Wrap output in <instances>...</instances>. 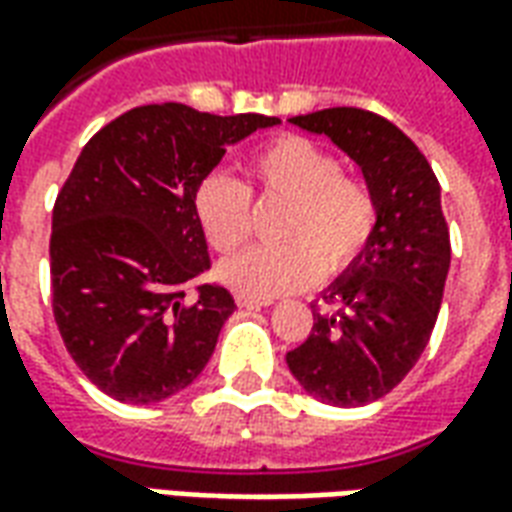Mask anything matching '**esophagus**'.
<instances>
[{
	"mask_svg": "<svg viewBox=\"0 0 512 512\" xmlns=\"http://www.w3.org/2000/svg\"><path fill=\"white\" fill-rule=\"evenodd\" d=\"M274 299H257V296H249V293H235V304L238 307H268Z\"/></svg>",
	"mask_w": 512,
	"mask_h": 512,
	"instance_id": "34e87169",
	"label": "esophagus"
}]
</instances>
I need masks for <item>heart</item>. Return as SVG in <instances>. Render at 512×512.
I'll return each mask as SVG.
<instances>
[{
	"label": "heart",
	"instance_id": "obj_1",
	"mask_svg": "<svg viewBox=\"0 0 512 512\" xmlns=\"http://www.w3.org/2000/svg\"><path fill=\"white\" fill-rule=\"evenodd\" d=\"M260 197L288 200L282 244H260L230 257L222 279L238 293L271 299L318 282L323 268L343 271L365 252L378 227V197L340 158L307 136L282 134L246 158ZM252 189L227 172H211L194 191V213L208 244L233 252L252 235Z\"/></svg>",
	"mask_w": 512,
	"mask_h": 512
}]
</instances>
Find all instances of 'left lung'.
Segmentation results:
<instances>
[{
	"instance_id": "left-lung-1",
	"label": "left lung",
	"mask_w": 512,
	"mask_h": 512,
	"mask_svg": "<svg viewBox=\"0 0 512 512\" xmlns=\"http://www.w3.org/2000/svg\"><path fill=\"white\" fill-rule=\"evenodd\" d=\"M326 134L365 172L378 197V227L354 266L312 307L310 337L288 367L312 397L365 406L392 392L425 351L450 268V227L428 158L386 117L334 106L290 117Z\"/></svg>"
}]
</instances>
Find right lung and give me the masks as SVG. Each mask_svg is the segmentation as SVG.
Returning a JSON list of instances; mask_svg holds the SVG:
<instances>
[{"label": "right lung", "instance_id": "add662e5", "mask_svg": "<svg viewBox=\"0 0 512 512\" xmlns=\"http://www.w3.org/2000/svg\"><path fill=\"white\" fill-rule=\"evenodd\" d=\"M279 117L136 106L84 145L51 216V307L73 362L101 392L147 406L208 365L235 301L202 285L194 191L227 145Z\"/></svg>", "mask_w": 512, "mask_h": 512}]
</instances>
